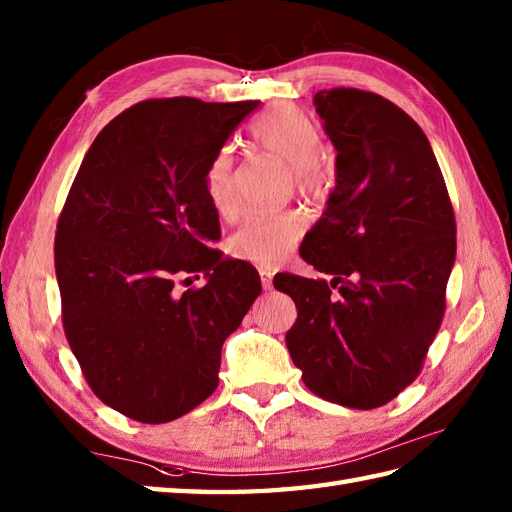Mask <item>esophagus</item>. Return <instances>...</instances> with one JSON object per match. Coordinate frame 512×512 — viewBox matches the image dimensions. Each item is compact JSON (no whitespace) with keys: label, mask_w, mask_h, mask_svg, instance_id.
I'll return each instance as SVG.
<instances>
[{"label":"esophagus","mask_w":512,"mask_h":512,"mask_svg":"<svg viewBox=\"0 0 512 512\" xmlns=\"http://www.w3.org/2000/svg\"><path fill=\"white\" fill-rule=\"evenodd\" d=\"M273 270L270 268H259V277H262V286H264V290H270L273 288Z\"/></svg>","instance_id":"esophagus-1"}]
</instances>
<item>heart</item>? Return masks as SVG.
<instances>
[{"label":"heart","instance_id":"1","mask_svg":"<svg viewBox=\"0 0 512 512\" xmlns=\"http://www.w3.org/2000/svg\"><path fill=\"white\" fill-rule=\"evenodd\" d=\"M250 138L286 160L292 167L297 191L312 202L328 198L336 184V162L321 149V129L317 121L297 105H275L250 125ZM204 193L213 211L220 217L237 213V189L233 158L228 151H220L204 171ZM306 217L297 211L284 213H257L228 239L231 255L262 268H275L292 253L299 239L306 233Z\"/></svg>","mask_w":512,"mask_h":512}]
</instances>
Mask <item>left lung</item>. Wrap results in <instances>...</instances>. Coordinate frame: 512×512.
<instances>
[{
    "label": "left lung",
    "mask_w": 512,
    "mask_h": 512,
    "mask_svg": "<svg viewBox=\"0 0 512 512\" xmlns=\"http://www.w3.org/2000/svg\"><path fill=\"white\" fill-rule=\"evenodd\" d=\"M336 147V187L301 244L328 279L275 277L297 306L292 363L323 400L376 409L418 378L447 308L455 213L436 154L380 94H314Z\"/></svg>",
    "instance_id": "obj_1"
}]
</instances>
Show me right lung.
Segmentation results:
<instances>
[{"instance_id": "add662e5", "label": "right lung", "mask_w": 512, "mask_h": 512, "mask_svg": "<svg viewBox=\"0 0 512 512\" xmlns=\"http://www.w3.org/2000/svg\"><path fill=\"white\" fill-rule=\"evenodd\" d=\"M259 101L149 99L107 123L57 222L54 270L65 339L90 389L123 416L160 424L209 398L222 345L262 292L222 259L204 171ZM210 279L180 293L190 277Z\"/></svg>"}]
</instances>
